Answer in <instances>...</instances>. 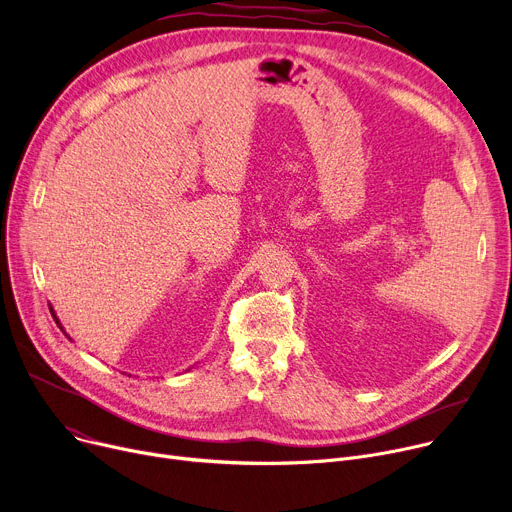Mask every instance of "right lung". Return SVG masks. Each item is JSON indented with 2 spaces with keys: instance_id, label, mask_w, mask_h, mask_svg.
<instances>
[{
  "instance_id": "obj_1",
  "label": "right lung",
  "mask_w": 512,
  "mask_h": 512,
  "mask_svg": "<svg viewBox=\"0 0 512 512\" xmlns=\"http://www.w3.org/2000/svg\"><path fill=\"white\" fill-rule=\"evenodd\" d=\"M51 313H53V319H55V323H57V325H59V327H61V323H59V319H57V317H55V311H51ZM61 331H63V327H61Z\"/></svg>"
}]
</instances>
